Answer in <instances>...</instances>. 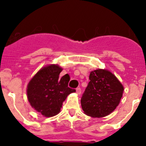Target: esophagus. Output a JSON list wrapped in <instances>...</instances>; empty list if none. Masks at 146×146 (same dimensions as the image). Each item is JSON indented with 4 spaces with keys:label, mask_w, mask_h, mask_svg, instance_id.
Instances as JSON below:
<instances>
[{
    "label": "esophagus",
    "mask_w": 146,
    "mask_h": 146,
    "mask_svg": "<svg viewBox=\"0 0 146 146\" xmlns=\"http://www.w3.org/2000/svg\"><path fill=\"white\" fill-rule=\"evenodd\" d=\"M76 92H77V94H78V95H80V94H81V88H76Z\"/></svg>",
    "instance_id": "obj_1"
}]
</instances>
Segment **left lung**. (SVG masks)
I'll return each mask as SVG.
<instances>
[{"label": "left lung", "instance_id": "8db88e82", "mask_svg": "<svg viewBox=\"0 0 146 146\" xmlns=\"http://www.w3.org/2000/svg\"><path fill=\"white\" fill-rule=\"evenodd\" d=\"M89 80L81 98L85 114L94 118L110 114L121 101L123 92L122 84L113 73L105 69L91 72Z\"/></svg>", "mask_w": 146, "mask_h": 146}]
</instances>
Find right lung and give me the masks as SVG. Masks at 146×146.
I'll return each mask as SVG.
<instances>
[{"mask_svg": "<svg viewBox=\"0 0 146 146\" xmlns=\"http://www.w3.org/2000/svg\"><path fill=\"white\" fill-rule=\"evenodd\" d=\"M62 70L57 64L48 65L40 69L28 82V102L32 108L45 117L58 114L67 96L76 91L68 87L69 74L59 76Z\"/></svg>", "mask_w": 146, "mask_h": 146, "instance_id": "add662e5", "label": "right lung"}]
</instances>
